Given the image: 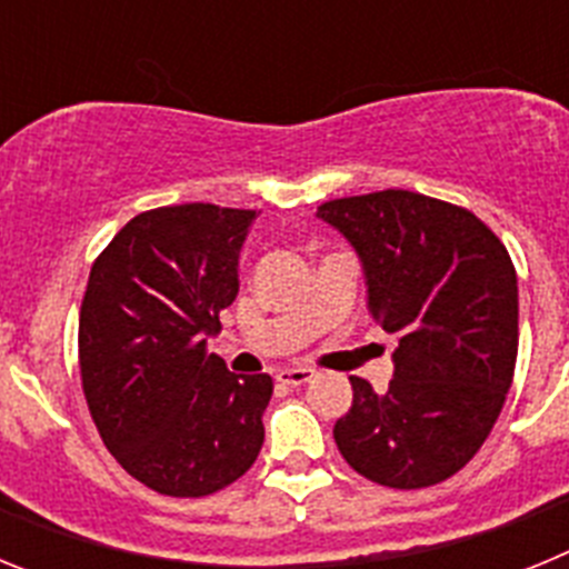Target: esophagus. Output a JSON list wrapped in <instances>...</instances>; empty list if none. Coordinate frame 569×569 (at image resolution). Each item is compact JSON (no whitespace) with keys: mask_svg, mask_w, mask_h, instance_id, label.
Wrapping results in <instances>:
<instances>
[{"mask_svg":"<svg viewBox=\"0 0 569 569\" xmlns=\"http://www.w3.org/2000/svg\"><path fill=\"white\" fill-rule=\"evenodd\" d=\"M313 376L316 373L310 370V367H284V370H279V373H276V381H281V385H290V387H301V385H308Z\"/></svg>","mask_w":569,"mask_h":569,"instance_id":"esophagus-1","label":"esophagus"}]
</instances>
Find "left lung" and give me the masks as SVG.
Masks as SVG:
<instances>
[{
	"mask_svg": "<svg viewBox=\"0 0 569 569\" xmlns=\"http://www.w3.org/2000/svg\"><path fill=\"white\" fill-rule=\"evenodd\" d=\"M316 216L353 244L370 316L399 336L387 393L350 376L353 407L333 427L339 453L376 485H439L479 453L512 385L510 253L479 216L413 190L333 199Z\"/></svg>",
	"mask_w": 569,
	"mask_h": 569,
	"instance_id": "8db88e82",
	"label": "left lung"
}]
</instances>
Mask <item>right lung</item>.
I'll return each mask as SVG.
<instances>
[{
    "label": "right lung",
    "mask_w": 569,
    "mask_h": 569,
    "mask_svg": "<svg viewBox=\"0 0 569 569\" xmlns=\"http://www.w3.org/2000/svg\"><path fill=\"white\" fill-rule=\"evenodd\" d=\"M256 210L173 204L133 216L93 261L79 313L88 410L150 490L199 499L233 485L264 441L268 373L236 376L208 336L239 293Z\"/></svg>",
    "instance_id": "1"
}]
</instances>
